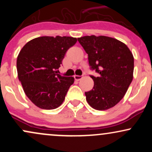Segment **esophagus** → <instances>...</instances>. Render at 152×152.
I'll use <instances>...</instances> for the list:
<instances>
[{
    "mask_svg": "<svg viewBox=\"0 0 152 152\" xmlns=\"http://www.w3.org/2000/svg\"><path fill=\"white\" fill-rule=\"evenodd\" d=\"M82 78H83V76H78V75H75L74 76L75 80H76V81H80Z\"/></svg>",
    "mask_w": 152,
    "mask_h": 152,
    "instance_id": "34e87169",
    "label": "esophagus"
}]
</instances>
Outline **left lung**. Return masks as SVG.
Segmentation results:
<instances>
[{"label": "left lung", "instance_id": "obj_1", "mask_svg": "<svg viewBox=\"0 0 152 152\" xmlns=\"http://www.w3.org/2000/svg\"><path fill=\"white\" fill-rule=\"evenodd\" d=\"M88 54L93 88L85 92L87 102L94 109L104 111L123 99L133 79L134 56L128 46L116 38L105 36H86L78 38Z\"/></svg>", "mask_w": 152, "mask_h": 152}]
</instances>
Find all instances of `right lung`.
Wrapping results in <instances>:
<instances>
[{"instance_id": "right-lung-1", "label": "right lung", "mask_w": 152, "mask_h": 152, "mask_svg": "<svg viewBox=\"0 0 152 152\" xmlns=\"http://www.w3.org/2000/svg\"><path fill=\"white\" fill-rule=\"evenodd\" d=\"M76 41L69 36H41L31 40L19 52L18 79L28 98L40 109H56L64 102L74 78L57 71L66 52Z\"/></svg>"}]
</instances>
